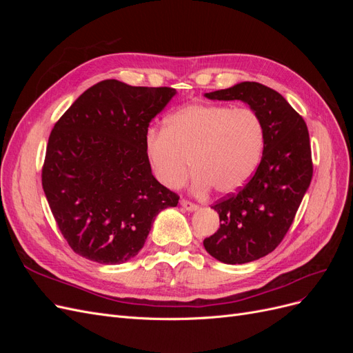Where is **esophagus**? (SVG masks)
<instances>
[{
	"mask_svg": "<svg viewBox=\"0 0 353 353\" xmlns=\"http://www.w3.org/2000/svg\"><path fill=\"white\" fill-rule=\"evenodd\" d=\"M181 206H183V208H184L185 210H188V212H194V210L199 209L197 205H194V203H191V201H188V200H181Z\"/></svg>",
	"mask_w": 353,
	"mask_h": 353,
	"instance_id": "obj_1",
	"label": "esophagus"
}]
</instances>
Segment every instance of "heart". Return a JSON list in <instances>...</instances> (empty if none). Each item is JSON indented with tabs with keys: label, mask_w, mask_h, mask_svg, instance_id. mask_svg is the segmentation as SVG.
Listing matches in <instances>:
<instances>
[{
	"label": "heart",
	"mask_w": 353,
	"mask_h": 353,
	"mask_svg": "<svg viewBox=\"0 0 353 353\" xmlns=\"http://www.w3.org/2000/svg\"><path fill=\"white\" fill-rule=\"evenodd\" d=\"M263 147L265 128L258 113L210 103L184 105L166 117L165 130L150 128L144 138L159 183L181 188L191 165V188L200 196L210 188L219 194L236 193L258 169Z\"/></svg>",
	"instance_id": "b5f03b06"
}]
</instances>
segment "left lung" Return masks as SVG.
<instances>
[{"instance_id": "left-lung-1", "label": "left lung", "mask_w": 353, "mask_h": 353, "mask_svg": "<svg viewBox=\"0 0 353 353\" xmlns=\"http://www.w3.org/2000/svg\"><path fill=\"white\" fill-rule=\"evenodd\" d=\"M205 97L249 104L265 128L263 153L253 178L237 194L212 206L221 225L203 241L219 262L248 263L271 253L292 225L312 179L309 132L283 95L262 83L240 82Z\"/></svg>"}]
</instances>
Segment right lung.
Returning <instances> with one entry per match:
<instances>
[{"instance_id": "1", "label": "right lung", "mask_w": 353, "mask_h": 353, "mask_svg": "<svg viewBox=\"0 0 353 353\" xmlns=\"http://www.w3.org/2000/svg\"><path fill=\"white\" fill-rule=\"evenodd\" d=\"M176 90L108 79L88 88L54 125L42 188L73 252L117 265L143 249L160 210L179 197L152 174L144 138Z\"/></svg>"}]
</instances>
